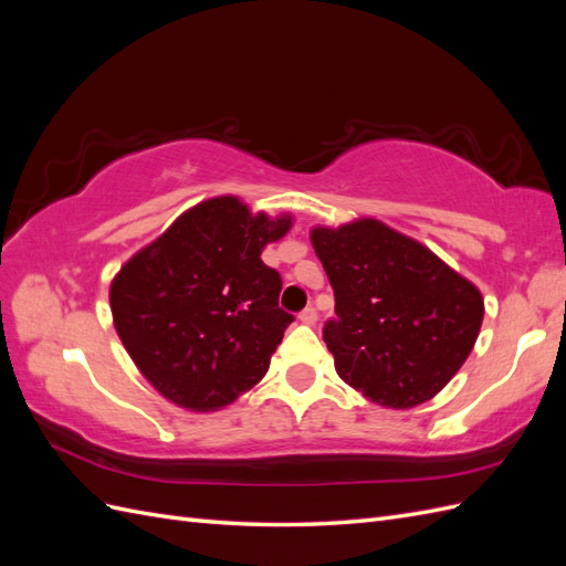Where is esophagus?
I'll return each instance as SVG.
<instances>
[{"mask_svg":"<svg viewBox=\"0 0 566 566\" xmlns=\"http://www.w3.org/2000/svg\"><path fill=\"white\" fill-rule=\"evenodd\" d=\"M300 321L306 323V325H312L316 321V310H314V306H306V310H302L300 312Z\"/></svg>","mask_w":566,"mask_h":566,"instance_id":"1","label":"esophagus"}]
</instances>
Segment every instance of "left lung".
Returning a JSON list of instances; mask_svg holds the SVG:
<instances>
[{
    "label": "left lung",
    "instance_id": "1",
    "mask_svg": "<svg viewBox=\"0 0 566 566\" xmlns=\"http://www.w3.org/2000/svg\"><path fill=\"white\" fill-rule=\"evenodd\" d=\"M312 243L335 293L323 342L339 378L389 408H413L447 387L482 328V293L375 219L314 229Z\"/></svg>",
    "mask_w": 566,
    "mask_h": 566
}]
</instances>
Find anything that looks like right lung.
Masks as SVG:
<instances>
[{
	"instance_id": "1",
	"label": "right lung",
	"mask_w": 566,
	"mask_h": 566,
	"mask_svg": "<svg viewBox=\"0 0 566 566\" xmlns=\"http://www.w3.org/2000/svg\"><path fill=\"white\" fill-rule=\"evenodd\" d=\"M287 229V217H252L238 198H214L119 269L115 331L163 397L214 410L264 378L295 316L279 306L281 273L260 254Z\"/></svg>"
}]
</instances>
